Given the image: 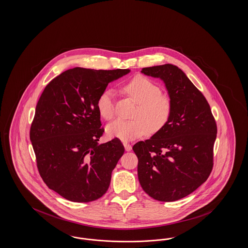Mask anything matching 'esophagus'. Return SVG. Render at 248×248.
<instances>
[{
	"mask_svg": "<svg viewBox=\"0 0 248 248\" xmlns=\"http://www.w3.org/2000/svg\"><path fill=\"white\" fill-rule=\"evenodd\" d=\"M124 149L126 152H130L132 150V146L127 142H124Z\"/></svg>",
	"mask_w": 248,
	"mask_h": 248,
	"instance_id": "obj_1",
	"label": "esophagus"
}]
</instances>
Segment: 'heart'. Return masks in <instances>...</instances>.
<instances>
[{"label": "heart", "instance_id": "heart-1", "mask_svg": "<svg viewBox=\"0 0 248 248\" xmlns=\"http://www.w3.org/2000/svg\"><path fill=\"white\" fill-rule=\"evenodd\" d=\"M137 104L132 114L133 120H116L107 126V135L111 139L128 141L138 139L146 132L154 135L163 129L173 111L171 98L161 94V87L145 76H136L123 87ZM96 108L105 120H111L115 115L114 93L110 89L103 90L97 97Z\"/></svg>", "mask_w": 248, "mask_h": 248}]
</instances>
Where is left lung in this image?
<instances>
[{
  "instance_id": "obj_1",
  "label": "left lung",
  "mask_w": 248,
  "mask_h": 248,
  "mask_svg": "<svg viewBox=\"0 0 248 248\" xmlns=\"http://www.w3.org/2000/svg\"><path fill=\"white\" fill-rule=\"evenodd\" d=\"M141 72L165 82L173 111L163 129L133 146L139 180L155 200H179L211 174L217 124L204 95L177 66L143 68Z\"/></svg>"
}]
</instances>
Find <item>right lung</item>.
I'll return each mask as SVG.
<instances>
[{
	"mask_svg": "<svg viewBox=\"0 0 248 248\" xmlns=\"http://www.w3.org/2000/svg\"><path fill=\"white\" fill-rule=\"evenodd\" d=\"M129 71L73 68L54 78L41 94L30 139L40 176L63 198L88 202L108 189L124 148L119 139L98 144L104 128L96 100L108 83Z\"/></svg>",
	"mask_w": 248,
	"mask_h": 248,
	"instance_id": "1",
	"label": "right lung"
}]
</instances>
